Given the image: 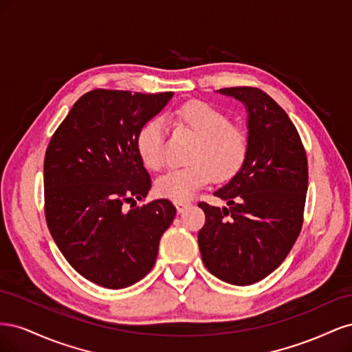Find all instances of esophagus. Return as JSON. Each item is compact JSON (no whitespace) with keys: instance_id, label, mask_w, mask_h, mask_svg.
I'll use <instances>...</instances> for the list:
<instances>
[{"instance_id":"obj_1","label":"esophagus","mask_w":352,"mask_h":352,"mask_svg":"<svg viewBox=\"0 0 352 352\" xmlns=\"http://www.w3.org/2000/svg\"><path fill=\"white\" fill-rule=\"evenodd\" d=\"M175 206L177 208V212H184L189 207V202L188 201H175Z\"/></svg>"}]
</instances>
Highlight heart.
<instances>
[{
    "mask_svg": "<svg viewBox=\"0 0 352 352\" xmlns=\"http://www.w3.org/2000/svg\"><path fill=\"white\" fill-rule=\"evenodd\" d=\"M170 122L192 138L195 144L186 155L188 166L173 168L155 182L158 195L186 201L214 179L228 182L247 163L251 138L247 129L233 124L230 117L206 101L194 100L172 111ZM136 151L142 164L158 172L166 164V135L162 123H145L136 135Z\"/></svg>",
    "mask_w": 352,
    "mask_h": 352,
    "instance_id": "heart-1",
    "label": "heart"
}]
</instances>
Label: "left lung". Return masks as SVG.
Returning <instances> with one entry per match:
<instances>
[{
  "mask_svg": "<svg viewBox=\"0 0 352 352\" xmlns=\"http://www.w3.org/2000/svg\"><path fill=\"white\" fill-rule=\"evenodd\" d=\"M220 92L247 105L251 150L241 172L214 192L229 207L198 204L206 214L198 245L210 273L247 286L278 269L300 236L308 162L295 124L270 95L252 87Z\"/></svg>",
  "mask_w": 352,
  "mask_h": 352,
  "instance_id": "left-lung-1",
  "label": "left lung"
}]
</instances>
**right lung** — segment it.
<instances>
[{"label": "right lung", "mask_w": 352, "mask_h": 352, "mask_svg": "<svg viewBox=\"0 0 352 352\" xmlns=\"http://www.w3.org/2000/svg\"><path fill=\"white\" fill-rule=\"evenodd\" d=\"M172 97L89 91L73 104L47 146L44 211L51 236L74 270L109 289L150 273L160 239L176 216L166 198L136 207L151 188L136 135Z\"/></svg>", "instance_id": "add662e5"}]
</instances>
